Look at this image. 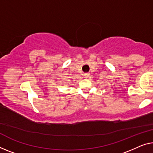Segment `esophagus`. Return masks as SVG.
<instances>
[{
	"label": "esophagus",
	"mask_w": 153,
	"mask_h": 153,
	"mask_svg": "<svg viewBox=\"0 0 153 153\" xmlns=\"http://www.w3.org/2000/svg\"><path fill=\"white\" fill-rule=\"evenodd\" d=\"M88 74H84V77H85V78H88Z\"/></svg>",
	"instance_id": "1"
}]
</instances>
